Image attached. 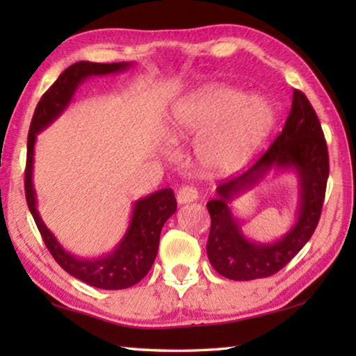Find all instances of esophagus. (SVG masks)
Returning a JSON list of instances; mask_svg holds the SVG:
<instances>
[{
	"instance_id": "1",
	"label": "esophagus",
	"mask_w": 356,
	"mask_h": 356,
	"mask_svg": "<svg viewBox=\"0 0 356 356\" xmlns=\"http://www.w3.org/2000/svg\"><path fill=\"white\" fill-rule=\"evenodd\" d=\"M196 200H197V190L195 188V186L186 185V186H182V188L177 191V202L179 204H188V202H193Z\"/></svg>"
}]
</instances>
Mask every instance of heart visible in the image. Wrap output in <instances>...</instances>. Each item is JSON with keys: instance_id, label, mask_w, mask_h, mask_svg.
Listing matches in <instances>:
<instances>
[{"instance_id": "heart-1", "label": "heart", "mask_w": 356, "mask_h": 356, "mask_svg": "<svg viewBox=\"0 0 356 356\" xmlns=\"http://www.w3.org/2000/svg\"><path fill=\"white\" fill-rule=\"evenodd\" d=\"M276 114L261 95L210 84L174 105L170 134L174 140L202 136L197 160L210 174L242 168L273 129Z\"/></svg>"}]
</instances>
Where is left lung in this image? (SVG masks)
<instances>
[{"instance_id": "8db88e82", "label": "left lung", "mask_w": 356, "mask_h": 356, "mask_svg": "<svg viewBox=\"0 0 356 356\" xmlns=\"http://www.w3.org/2000/svg\"><path fill=\"white\" fill-rule=\"evenodd\" d=\"M270 169H293L298 172L299 218L278 243L256 244L243 236L227 204L254 186ZM328 174V149L321 120L306 95L295 89L284 127L272 146L245 172L218 185L216 197L207 202L212 225L206 248L212 267L234 281L268 278L278 273L314 234L321 220Z\"/></svg>"}]
</instances>
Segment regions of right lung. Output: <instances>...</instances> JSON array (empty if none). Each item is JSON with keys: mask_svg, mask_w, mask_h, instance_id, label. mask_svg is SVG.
I'll list each match as a JSON object with an SVG mask.
<instances>
[{"mask_svg": "<svg viewBox=\"0 0 356 356\" xmlns=\"http://www.w3.org/2000/svg\"><path fill=\"white\" fill-rule=\"evenodd\" d=\"M131 63L99 64L80 61L65 69L58 80L48 88L35 106L28 134V152L25 170V195L33 218L42 240L55 261L69 275L89 286L119 291L140 282L152 267L159 251L160 232L166 220L176 212L177 202L171 188H163L136 201L127 232L113 252L97 259H80L65 251L55 236L48 231L35 207V191L33 186V161L35 135L48 127L61 114L76 91V88L92 75H108L129 69Z\"/></svg>", "mask_w": 356, "mask_h": 356, "instance_id": "obj_1", "label": "right lung"}]
</instances>
